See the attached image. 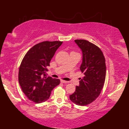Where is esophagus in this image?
Masks as SVG:
<instances>
[{
  "label": "esophagus",
  "mask_w": 129,
  "mask_h": 129,
  "mask_svg": "<svg viewBox=\"0 0 129 129\" xmlns=\"http://www.w3.org/2000/svg\"><path fill=\"white\" fill-rule=\"evenodd\" d=\"M60 82H61V83H68V81H65L63 80H61Z\"/></svg>",
  "instance_id": "obj_1"
}]
</instances>
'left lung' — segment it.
<instances>
[{"label":"left lung","instance_id":"obj_1","mask_svg":"<svg viewBox=\"0 0 129 129\" xmlns=\"http://www.w3.org/2000/svg\"><path fill=\"white\" fill-rule=\"evenodd\" d=\"M75 42L82 50L80 69L84 76L69 98L76 105L86 106L96 100L103 89L106 72L105 59L102 50L94 44L82 39Z\"/></svg>","mask_w":129,"mask_h":129}]
</instances>
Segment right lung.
I'll return each mask as SVG.
<instances>
[{"instance_id": "obj_1", "label": "right lung", "mask_w": 129, "mask_h": 129, "mask_svg": "<svg viewBox=\"0 0 129 129\" xmlns=\"http://www.w3.org/2000/svg\"><path fill=\"white\" fill-rule=\"evenodd\" d=\"M63 42H43L33 46L25 54L19 68V83L29 100L36 103L46 101L60 80L47 76V66Z\"/></svg>"}]
</instances>
